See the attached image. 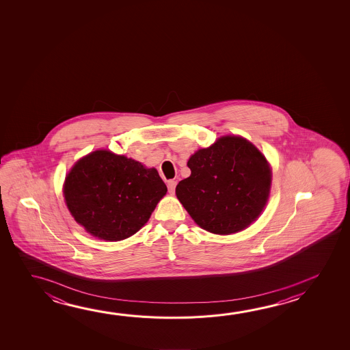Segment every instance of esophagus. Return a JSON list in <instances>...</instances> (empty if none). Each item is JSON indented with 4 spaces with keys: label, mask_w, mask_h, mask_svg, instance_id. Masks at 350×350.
Returning <instances> with one entry per match:
<instances>
[{
    "label": "esophagus",
    "mask_w": 350,
    "mask_h": 350,
    "mask_svg": "<svg viewBox=\"0 0 350 350\" xmlns=\"http://www.w3.org/2000/svg\"><path fill=\"white\" fill-rule=\"evenodd\" d=\"M176 185H177V182H176V180H168V183H167L168 191L173 194V193H174V190H176Z\"/></svg>",
    "instance_id": "1"
}]
</instances>
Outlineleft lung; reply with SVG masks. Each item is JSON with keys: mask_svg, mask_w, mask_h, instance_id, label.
<instances>
[{"mask_svg": "<svg viewBox=\"0 0 350 350\" xmlns=\"http://www.w3.org/2000/svg\"><path fill=\"white\" fill-rule=\"evenodd\" d=\"M189 177L176 187L178 200L201 228L232 234L247 228L269 199L271 170L247 139L222 137L188 161Z\"/></svg>", "mask_w": 350, "mask_h": 350, "instance_id": "8db88e82", "label": "left lung"}]
</instances>
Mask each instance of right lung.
Instances as JSON below:
<instances>
[{"mask_svg": "<svg viewBox=\"0 0 350 350\" xmlns=\"http://www.w3.org/2000/svg\"><path fill=\"white\" fill-rule=\"evenodd\" d=\"M166 184L155 168L98 150L75 163L64 199L78 224L103 241H123L149 221Z\"/></svg>", "mask_w": 350, "mask_h": 350, "instance_id": "1", "label": "right lung"}]
</instances>
